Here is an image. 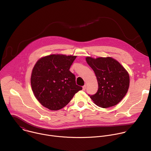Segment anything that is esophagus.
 <instances>
[{"label":"esophagus","mask_w":151,"mask_h":151,"mask_svg":"<svg viewBox=\"0 0 151 151\" xmlns=\"http://www.w3.org/2000/svg\"><path fill=\"white\" fill-rule=\"evenodd\" d=\"M86 87H87V85H84L83 86V87H82V90H85L86 89Z\"/></svg>","instance_id":"1"}]
</instances>
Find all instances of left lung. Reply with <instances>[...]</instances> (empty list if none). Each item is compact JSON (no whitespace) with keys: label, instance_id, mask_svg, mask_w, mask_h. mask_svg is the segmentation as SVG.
Masks as SVG:
<instances>
[{"label":"left lung","instance_id":"8db88e82","mask_svg":"<svg viewBox=\"0 0 151 151\" xmlns=\"http://www.w3.org/2000/svg\"><path fill=\"white\" fill-rule=\"evenodd\" d=\"M88 65L94 70L98 82L97 92L90 98L99 107L115 106L126 95L130 85L128 72L114 58L86 57Z\"/></svg>","mask_w":151,"mask_h":151}]
</instances>
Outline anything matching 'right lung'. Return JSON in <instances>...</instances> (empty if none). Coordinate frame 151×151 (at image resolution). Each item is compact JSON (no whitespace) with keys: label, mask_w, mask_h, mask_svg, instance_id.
Segmentation results:
<instances>
[{"label":"right lung","mask_w":151,"mask_h":151,"mask_svg":"<svg viewBox=\"0 0 151 151\" xmlns=\"http://www.w3.org/2000/svg\"><path fill=\"white\" fill-rule=\"evenodd\" d=\"M75 55L51 54L40 58L31 75V85L38 101L50 110L66 106L82 88L76 84L75 76L69 70Z\"/></svg>","instance_id":"add662e5"}]
</instances>
